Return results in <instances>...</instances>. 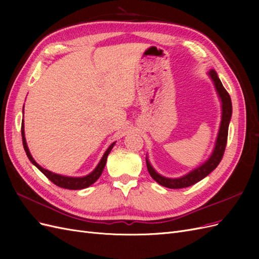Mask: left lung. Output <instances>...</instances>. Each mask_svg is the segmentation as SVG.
Returning <instances> with one entry per match:
<instances>
[{"label":"left lung","mask_w":259,"mask_h":259,"mask_svg":"<svg viewBox=\"0 0 259 259\" xmlns=\"http://www.w3.org/2000/svg\"><path fill=\"white\" fill-rule=\"evenodd\" d=\"M208 75L214 82L216 92L219 96V99L222 100V121H221V126H219L217 139L215 143L214 150L209 155V158L200 165L199 167L194 168L191 170L190 173H188L179 178H167L156 173L155 169L152 167V165L149 162L148 158H146L147 163V168L149 174L155 180L156 183L160 184L163 187L169 188V189H180V188H187L190 187L194 184H197L203 178H205L210 171H213L218 164L221 163L224 152L227 145V138H228V128H229V122L231 119L232 114V104H231V98L229 96L228 92L225 90L223 86L222 81L219 80V77L216 73L215 70H210L208 72Z\"/></svg>","instance_id":"left-lung-1"}]
</instances>
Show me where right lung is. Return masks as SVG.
Masks as SVG:
<instances>
[{
	"label": "right lung",
	"mask_w": 259,
	"mask_h": 259,
	"mask_svg": "<svg viewBox=\"0 0 259 259\" xmlns=\"http://www.w3.org/2000/svg\"><path fill=\"white\" fill-rule=\"evenodd\" d=\"M23 120L21 122V136H22V145L23 148H25V151L27 153V156L29 158V160L31 161V163L35 165L38 169H40L42 173L48 177L53 184H55L56 186L60 187V188H65V189H70V190H80V189H84V188H88L91 185H93L94 183L96 182V180L100 177L101 173H103V170L105 168L106 165V162H107V158L109 153L112 150V148L114 146L115 143L111 144L109 146V148L107 149V151L104 153L103 158H101L100 162L98 163V165L95 167L91 174L83 176V177H69V176H62L59 174H55L51 170H48L43 168L41 165H38V164L34 161V159L32 158V155H31L28 146H27V142H26V137H25V126H23Z\"/></svg>",
	"instance_id": "1"
}]
</instances>
